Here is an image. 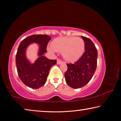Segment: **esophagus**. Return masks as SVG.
<instances>
[{
	"mask_svg": "<svg viewBox=\"0 0 121 121\" xmlns=\"http://www.w3.org/2000/svg\"><path fill=\"white\" fill-rule=\"evenodd\" d=\"M62 63V61L59 60V59H58V60H57V64H58V65H60Z\"/></svg>",
	"mask_w": 121,
	"mask_h": 121,
	"instance_id": "1",
	"label": "esophagus"
}]
</instances>
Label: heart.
<instances>
[{
	"label": "heart",
	"mask_w": 121,
	"mask_h": 121,
	"mask_svg": "<svg viewBox=\"0 0 121 121\" xmlns=\"http://www.w3.org/2000/svg\"><path fill=\"white\" fill-rule=\"evenodd\" d=\"M51 47L56 52L62 53L65 60L75 62L80 59L84 52L85 42L80 37H63L55 39Z\"/></svg>",
	"instance_id": "heart-1"
}]
</instances>
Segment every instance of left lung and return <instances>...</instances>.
<instances>
[{"mask_svg":"<svg viewBox=\"0 0 121 121\" xmlns=\"http://www.w3.org/2000/svg\"><path fill=\"white\" fill-rule=\"evenodd\" d=\"M85 42V52L74 63H67L68 69L65 73V82L73 89L84 86L91 80L97 65L98 52L90 39L82 36Z\"/></svg>","mask_w":121,"mask_h":121,"instance_id":"left-lung-1","label":"left lung"}]
</instances>
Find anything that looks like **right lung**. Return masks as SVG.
Instances as JSON below:
<instances>
[{"label":"right lung","mask_w":121,"mask_h":121,"mask_svg":"<svg viewBox=\"0 0 121 121\" xmlns=\"http://www.w3.org/2000/svg\"><path fill=\"white\" fill-rule=\"evenodd\" d=\"M51 37L46 35H34L28 37L20 44L16 55V65L18 75L24 84L32 89H39L44 85L49 71L56 63V60H50L43 54ZM32 42L39 45L38 59L31 64L26 58V48Z\"/></svg>","instance_id":"right-lung-1"}]
</instances>
